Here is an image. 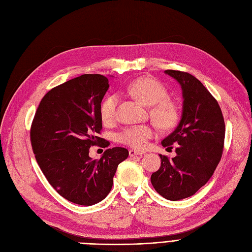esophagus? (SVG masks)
I'll use <instances>...</instances> for the list:
<instances>
[{
    "instance_id": "34e87169",
    "label": "esophagus",
    "mask_w": 252,
    "mask_h": 252,
    "mask_svg": "<svg viewBox=\"0 0 252 252\" xmlns=\"http://www.w3.org/2000/svg\"><path fill=\"white\" fill-rule=\"evenodd\" d=\"M143 153L141 152H138V151H134V150H130L129 151V156L130 157H134V156H139V155H142Z\"/></svg>"
}]
</instances>
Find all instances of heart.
Listing matches in <instances>:
<instances>
[{"mask_svg": "<svg viewBox=\"0 0 252 252\" xmlns=\"http://www.w3.org/2000/svg\"><path fill=\"white\" fill-rule=\"evenodd\" d=\"M129 92L147 105H152L151 117L160 128L168 129L175 125L179 114L176 104L168 99V91L162 84L150 77L136 79L128 86ZM119 102L118 94H110L102 100L99 115L103 124H112L116 119V110ZM155 135L152 126L140 125L124 129L119 134V141L135 150H143L148 140Z\"/></svg>", "mask_w": 252, "mask_h": 252, "instance_id": "1", "label": "heart"}]
</instances>
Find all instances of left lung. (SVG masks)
<instances>
[{"instance_id":"1","label":"left lung","mask_w":252,"mask_h":252,"mask_svg":"<svg viewBox=\"0 0 252 252\" xmlns=\"http://www.w3.org/2000/svg\"><path fill=\"white\" fill-rule=\"evenodd\" d=\"M164 73L182 87L183 113L173 132L161 142L164 148L178 145L176 156L169 160L159 155L161 166L151 182L162 197L178 201L193 196L212 176L222 155L225 127L218 101L197 78L173 69Z\"/></svg>"}]
</instances>
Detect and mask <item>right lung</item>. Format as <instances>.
<instances>
[{"mask_svg":"<svg viewBox=\"0 0 252 252\" xmlns=\"http://www.w3.org/2000/svg\"><path fill=\"white\" fill-rule=\"evenodd\" d=\"M109 87V78L102 75L71 79L45 95L32 124V152L42 172L59 195L75 204L102 201L118 165L129 155L124 148H113L99 160L89 157L91 146L110 145L97 136L102 128L99 107Z\"/></svg>","mask_w":252,"mask_h":252,"instance_id":"add662e5","label":"right lung"}]
</instances>
